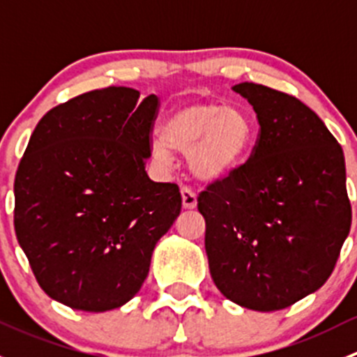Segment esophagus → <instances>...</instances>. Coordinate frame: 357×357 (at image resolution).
<instances>
[{
  "instance_id": "esophagus-1",
  "label": "esophagus",
  "mask_w": 357,
  "mask_h": 357,
  "mask_svg": "<svg viewBox=\"0 0 357 357\" xmlns=\"http://www.w3.org/2000/svg\"><path fill=\"white\" fill-rule=\"evenodd\" d=\"M181 199H183V207L185 208L197 207V195L188 188V186H183L181 188Z\"/></svg>"
}]
</instances>
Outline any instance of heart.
Here are the masks:
<instances>
[{"label": "heart", "mask_w": 357, "mask_h": 357, "mask_svg": "<svg viewBox=\"0 0 357 357\" xmlns=\"http://www.w3.org/2000/svg\"><path fill=\"white\" fill-rule=\"evenodd\" d=\"M252 136L254 124L243 109L212 100H192L165 115L152 155L169 164L171 150L185 153L190 171L199 181L215 183L240 164Z\"/></svg>", "instance_id": "1"}]
</instances>
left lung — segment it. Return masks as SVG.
<instances>
[{"instance_id": "8db88e82", "label": "left lung", "mask_w": 357, "mask_h": 357, "mask_svg": "<svg viewBox=\"0 0 357 357\" xmlns=\"http://www.w3.org/2000/svg\"><path fill=\"white\" fill-rule=\"evenodd\" d=\"M233 91L259 136L243 165L199 195L219 291L252 311H280L325 285L352 221L342 146L301 100L254 82Z\"/></svg>"}]
</instances>
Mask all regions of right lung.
<instances>
[{"mask_svg": "<svg viewBox=\"0 0 357 357\" xmlns=\"http://www.w3.org/2000/svg\"><path fill=\"white\" fill-rule=\"evenodd\" d=\"M124 86L84 93L38 122L15 174L17 240L39 287L72 309L131 301L181 212L174 183L145 171L158 98Z\"/></svg>", "mask_w": 357, "mask_h": 357, "instance_id": "1", "label": "right lung"}]
</instances>
